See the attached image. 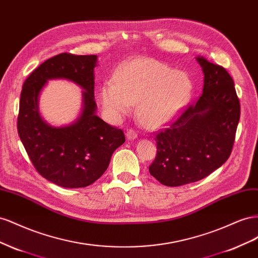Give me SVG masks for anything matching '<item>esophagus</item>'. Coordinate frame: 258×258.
I'll use <instances>...</instances> for the list:
<instances>
[{"instance_id": "1", "label": "esophagus", "mask_w": 258, "mask_h": 258, "mask_svg": "<svg viewBox=\"0 0 258 258\" xmlns=\"http://www.w3.org/2000/svg\"><path fill=\"white\" fill-rule=\"evenodd\" d=\"M126 137H127L128 141H134V139H136L138 137V134L136 133L134 130H130V131H127Z\"/></svg>"}]
</instances>
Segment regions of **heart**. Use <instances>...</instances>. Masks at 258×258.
Listing matches in <instances>:
<instances>
[{
	"label": "heart",
	"instance_id": "heart-1",
	"mask_svg": "<svg viewBox=\"0 0 258 258\" xmlns=\"http://www.w3.org/2000/svg\"><path fill=\"white\" fill-rule=\"evenodd\" d=\"M194 84L183 71L151 58H137L122 67L101 87L106 112L114 120L130 113L138 102L141 122L157 128L179 115L191 98Z\"/></svg>",
	"mask_w": 258,
	"mask_h": 258
}]
</instances>
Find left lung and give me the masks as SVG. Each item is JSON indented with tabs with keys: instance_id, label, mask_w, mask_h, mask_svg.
Masks as SVG:
<instances>
[{
	"instance_id": "left-lung-1",
	"label": "left lung",
	"mask_w": 258,
	"mask_h": 258,
	"mask_svg": "<svg viewBox=\"0 0 258 258\" xmlns=\"http://www.w3.org/2000/svg\"><path fill=\"white\" fill-rule=\"evenodd\" d=\"M204 75L203 93L171 126L159 133L149 172L162 185L178 187L207 177L229 158L240 120L233 80L222 66L196 58Z\"/></svg>"
}]
</instances>
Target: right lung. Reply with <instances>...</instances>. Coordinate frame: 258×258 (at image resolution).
<instances>
[{
    "mask_svg": "<svg viewBox=\"0 0 258 258\" xmlns=\"http://www.w3.org/2000/svg\"><path fill=\"white\" fill-rule=\"evenodd\" d=\"M96 55L62 53L49 58L25 81L19 101L18 135L35 170L63 188L92 185L108 168L112 153L124 144L122 130L96 114L94 69ZM64 78L83 87V108L77 119L64 127L42 120L38 98L48 79Z\"/></svg>",
    "mask_w": 258,
    "mask_h": 258,
    "instance_id": "obj_1",
    "label": "right lung"
}]
</instances>
